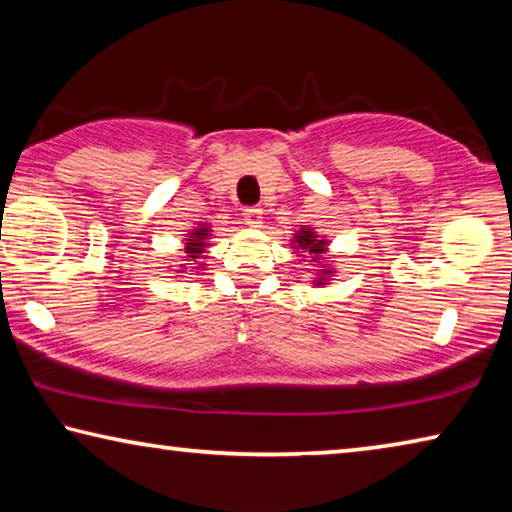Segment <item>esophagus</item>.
Instances as JSON below:
<instances>
[{
  "instance_id": "34e87169",
  "label": "esophagus",
  "mask_w": 512,
  "mask_h": 512,
  "mask_svg": "<svg viewBox=\"0 0 512 512\" xmlns=\"http://www.w3.org/2000/svg\"><path fill=\"white\" fill-rule=\"evenodd\" d=\"M262 214V207H246L244 219L250 228H259V225H262Z\"/></svg>"
}]
</instances>
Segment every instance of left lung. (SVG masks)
<instances>
[{
    "label": "left lung",
    "mask_w": 512,
    "mask_h": 512,
    "mask_svg": "<svg viewBox=\"0 0 512 512\" xmlns=\"http://www.w3.org/2000/svg\"><path fill=\"white\" fill-rule=\"evenodd\" d=\"M327 246L329 241L325 237H320L314 228L309 225H302V228L293 235L291 239V248L298 250V257H311V262L318 264V275L314 277V287H325L329 284V277H332L336 271L329 264L327 255Z\"/></svg>",
    "instance_id": "obj_1"
}]
</instances>
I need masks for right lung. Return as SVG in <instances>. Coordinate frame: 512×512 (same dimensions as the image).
<instances>
[{
	"instance_id": "add662e5",
	"label": "right lung",
	"mask_w": 512,
	"mask_h": 512,
	"mask_svg": "<svg viewBox=\"0 0 512 512\" xmlns=\"http://www.w3.org/2000/svg\"><path fill=\"white\" fill-rule=\"evenodd\" d=\"M210 235H212V228L207 223H201L198 228H194L189 232L187 239H185V253H187V264H196V266H189V268H203L205 262H201L203 255H205V248L210 246ZM187 266L180 264V271L178 273H185Z\"/></svg>"
}]
</instances>
